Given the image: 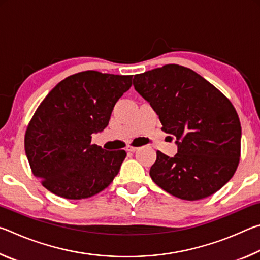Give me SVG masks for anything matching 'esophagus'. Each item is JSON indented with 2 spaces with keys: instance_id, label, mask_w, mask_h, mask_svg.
Masks as SVG:
<instances>
[{
  "instance_id": "obj_1",
  "label": "esophagus",
  "mask_w": 260,
  "mask_h": 260,
  "mask_svg": "<svg viewBox=\"0 0 260 260\" xmlns=\"http://www.w3.org/2000/svg\"><path fill=\"white\" fill-rule=\"evenodd\" d=\"M126 150H127V151H129V152H135L136 150H138V148H136V147L128 146V147H126Z\"/></svg>"
}]
</instances>
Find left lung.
Here are the masks:
<instances>
[{"mask_svg": "<svg viewBox=\"0 0 260 260\" xmlns=\"http://www.w3.org/2000/svg\"><path fill=\"white\" fill-rule=\"evenodd\" d=\"M133 85L178 146L174 157L157 151L152 181L186 201L205 199L225 186L241 156V124L231 101L178 64L136 74Z\"/></svg>", "mask_w": 260, "mask_h": 260, "instance_id": "obj_1", "label": "left lung"}]
</instances>
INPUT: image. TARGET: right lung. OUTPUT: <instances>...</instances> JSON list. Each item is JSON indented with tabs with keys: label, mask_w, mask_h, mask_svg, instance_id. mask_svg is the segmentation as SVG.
Wrapping results in <instances>:
<instances>
[{
	"label": "right lung",
	"mask_w": 260,
	"mask_h": 260,
	"mask_svg": "<svg viewBox=\"0 0 260 260\" xmlns=\"http://www.w3.org/2000/svg\"><path fill=\"white\" fill-rule=\"evenodd\" d=\"M133 76L83 71L57 83L35 111L25 133V151L42 186L67 200L88 199L107 188L125 150L91 144L108 126L114 104Z\"/></svg>",
	"instance_id": "right-lung-1"
}]
</instances>
